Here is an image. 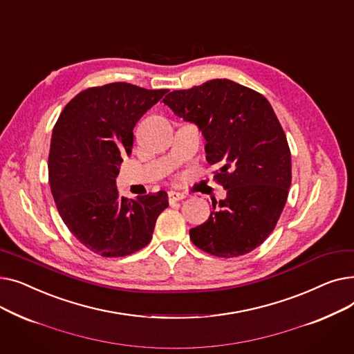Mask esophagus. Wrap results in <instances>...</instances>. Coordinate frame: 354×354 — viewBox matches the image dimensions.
<instances>
[{
    "mask_svg": "<svg viewBox=\"0 0 354 354\" xmlns=\"http://www.w3.org/2000/svg\"><path fill=\"white\" fill-rule=\"evenodd\" d=\"M167 198H169V202H176V201H182L185 198V195L180 192H176V191H169L167 192Z\"/></svg>",
    "mask_w": 354,
    "mask_h": 354,
    "instance_id": "esophagus-1",
    "label": "esophagus"
}]
</instances>
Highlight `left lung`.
Masks as SVG:
<instances>
[{
  "label": "left lung",
  "instance_id": "obj_1",
  "mask_svg": "<svg viewBox=\"0 0 354 354\" xmlns=\"http://www.w3.org/2000/svg\"><path fill=\"white\" fill-rule=\"evenodd\" d=\"M205 138L207 160L227 198L212 202L207 222L189 231L192 243L232 258L261 245L277 225L291 185V153L270 102L232 80L214 79L163 99Z\"/></svg>",
  "mask_w": 354,
  "mask_h": 354
}]
</instances>
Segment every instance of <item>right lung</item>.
Instances as JSON below:
<instances>
[{
  "mask_svg": "<svg viewBox=\"0 0 354 354\" xmlns=\"http://www.w3.org/2000/svg\"><path fill=\"white\" fill-rule=\"evenodd\" d=\"M166 88L129 83L90 87L71 99L53 129L48 180L55 207L70 232L102 257H124L146 247L167 208L159 191L127 199L116 178L132 153L133 127Z\"/></svg>",
  "mask_w": 354,
  "mask_h": 354,
  "instance_id": "obj_1",
  "label": "right lung"
}]
</instances>
